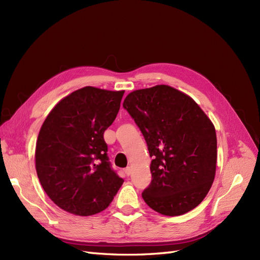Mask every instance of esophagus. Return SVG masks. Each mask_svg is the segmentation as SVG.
<instances>
[{
  "instance_id": "obj_1",
  "label": "esophagus",
  "mask_w": 260,
  "mask_h": 260,
  "mask_svg": "<svg viewBox=\"0 0 260 260\" xmlns=\"http://www.w3.org/2000/svg\"><path fill=\"white\" fill-rule=\"evenodd\" d=\"M124 172H125V176H129L131 174H132V169H131V167H127V168H125L124 169Z\"/></svg>"
}]
</instances>
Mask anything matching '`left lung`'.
I'll return each instance as SVG.
<instances>
[{
	"label": "left lung",
	"mask_w": 260,
	"mask_h": 260,
	"mask_svg": "<svg viewBox=\"0 0 260 260\" xmlns=\"http://www.w3.org/2000/svg\"><path fill=\"white\" fill-rule=\"evenodd\" d=\"M146 139L152 181L142 191L156 212L182 215L212 186L217 142L213 123L188 95L160 84L129 93L123 103Z\"/></svg>",
	"instance_id": "obj_1"
}]
</instances>
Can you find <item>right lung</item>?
<instances>
[{"instance_id":"add662e5","label":"right lung","mask_w":260,"mask_h":260,"mask_svg":"<svg viewBox=\"0 0 260 260\" xmlns=\"http://www.w3.org/2000/svg\"><path fill=\"white\" fill-rule=\"evenodd\" d=\"M123 94L84 86L57 103L42 125L35 150L37 177L46 194L66 212L100 213L123 184L111 168L104 140Z\"/></svg>"}]
</instances>
